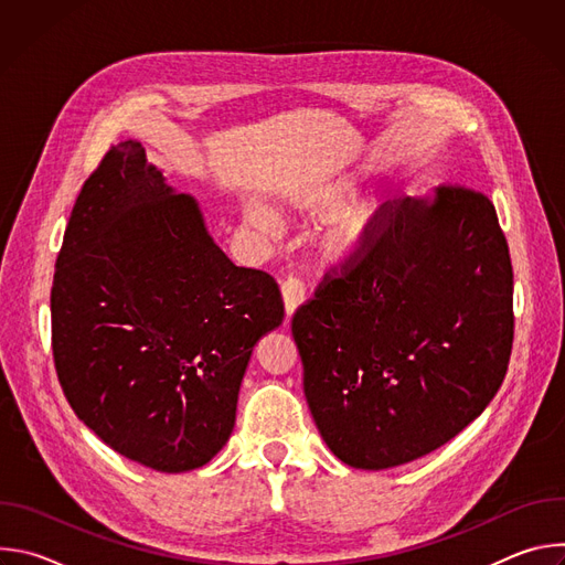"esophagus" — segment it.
Listing matches in <instances>:
<instances>
[{
	"label": "esophagus",
	"mask_w": 565,
	"mask_h": 565,
	"mask_svg": "<svg viewBox=\"0 0 565 565\" xmlns=\"http://www.w3.org/2000/svg\"><path fill=\"white\" fill-rule=\"evenodd\" d=\"M281 295H284V303H286V315L290 317L303 303L306 288L297 277H286L281 284Z\"/></svg>",
	"instance_id": "34e87169"
}]
</instances>
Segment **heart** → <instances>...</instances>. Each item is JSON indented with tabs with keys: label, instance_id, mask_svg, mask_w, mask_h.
<instances>
[{
	"label": "heart",
	"instance_id": "b5f03b06",
	"mask_svg": "<svg viewBox=\"0 0 565 565\" xmlns=\"http://www.w3.org/2000/svg\"><path fill=\"white\" fill-rule=\"evenodd\" d=\"M344 194V188H327L321 192L310 194L303 201V207L310 210H321V207H329L335 201H340ZM248 221L262 230H273L277 223L273 218V214H268L264 207L253 205L246 212ZM366 234H369V214H349L344 218H340L327 234L324 238V248L331 257L335 259H347L353 257L362 250V246L366 244Z\"/></svg>",
	"mask_w": 565,
	"mask_h": 565
}]
</instances>
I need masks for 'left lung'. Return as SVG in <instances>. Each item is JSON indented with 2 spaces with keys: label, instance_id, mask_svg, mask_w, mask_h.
<instances>
[{
  "label": "left lung",
  "instance_id": "8db88e82",
  "mask_svg": "<svg viewBox=\"0 0 565 565\" xmlns=\"http://www.w3.org/2000/svg\"><path fill=\"white\" fill-rule=\"evenodd\" d=\"M512 277L486 194L445 183L380 205L362 250L290 324L310 414L342 462H412L486 412L512 355Z\"/></svg>",
  "mask_w": 565,
  "mask_h": 565
}]
</instances>
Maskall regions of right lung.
I'll return each mask as SVG.
<instances>
[{"label": "right lung", "mask_w": 565, "mask_h": 565, "mask_svg": "<svg viewBox=\"0 0 565 565\" xmlns=\"http://www.w3.org/2000/svg\"><path fill=\"white\" fill-rule=\"evenodd\" d=\"M281 321L277 281L223 255L140 142L103 156L51 288L60 386L103 443L156 471L205 465L232 434L255 344Z\"/></svg>", "instance_id": "add662e5"}]
</instances>
